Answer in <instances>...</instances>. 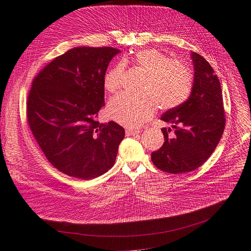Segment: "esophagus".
<instances>
[{
  "instance_id": "1",
  "label": "esophagus",
  "mask_w": 251,
  "mask_h": 251,
  "mask_svg": "<svg viewBox=\"0 0 251 251\" xmlns=\"http://www.w3.org/2000/svg\"><path fill=\"white\" fill-rule=\"evenodd\" d=\"M140 133V130L138 129H127L126 130V136H134Z\"/></svg>"
}]
</instances>
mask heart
Instances as JSON below:
<instances>
[{"label":"heart","instance_id":"1","mask_svg":"<svg viewBox=\"0 0 251 251\" xmlns=\"http://www.w3.org/2000/svg\"><path fill=\"white\" fill-rule=\"evenodd\" d=\"M137 67L147 74L143 97L121 94L109 101L108 114L117 123L127 127H139L154 115L157 103L162 109H172L185 100L192 88V76L184 66L172 62L160 50H139L131 58ZM125 64L119 62L104 78V87L117 92L122 86Z\"/></svg>","mask_w":251,"mask_h":251}]
</instances>
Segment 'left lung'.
I'll list each match as a JSON object with an SVG mask.
<instances>
[{
    "instance_id": "left-lung-1",
    "label": "left lung",
    "mask_w": 251,
    "mask_h": 251,
    "mask_svg": "<svg viewBox=\"0 0 251 251\" xmlns=\"http://www.w3.org/2000/svg\"><path fill=\"white\" fill-rule=\"evenodd\" d=\"M194 76L189 98L170 109L162 120L175 128H163L165 142L151 153L153 165L164 172L184 174L200 168L213 153L225 129L223 94L218 76L209 63L197 52L190 54Z\"/></svg>"
}]
</instances>
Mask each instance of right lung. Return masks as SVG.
<instances>
[{
	"instance_id": "obj_1",
	"label": "right lung",
	"mask_w": 251,
	"mask_h": 251,
	"mask_svg": "<svg viewBox=\"0 0 251 251\" xmlns=\"http://www.w3.org/2000/svg\"><path fill=\"white\" fill-rule=\"evenodd\" d=\"M121 50L76 47L48 64L33 79L27 120L48 161L70 177L89 180L114 166L125 130L100 123L104 75Z\"/></svg>"
}]
</instances>
